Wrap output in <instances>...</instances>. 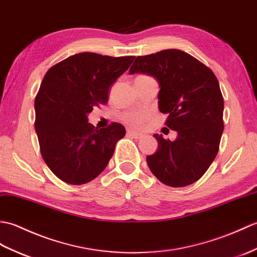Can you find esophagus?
I'll return each mask as SVG.
<instances>
[{
    "label": "esophagus",
    "mask_w": 257,
    "mask_h": 257,
    "mask_svg": "<svg viewBox=\"0 0 257 257\" xmlns=\"http://www.w3.org/2000/svg\"><path fill=\"white\" fill-rule=\"evenodd\" d=\"M127 135L132 136V138L138 139V140L142 139V138H143V136H144V134L139 133V132H136V131H132V130H128V131H127Z\"/></svg>",
    "instance_id": "34e87169"
}]
</instances>
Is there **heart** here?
Returning <instances> with one entry per match:
<instances>
[{"label":"heart","instance_id":"1","mask_svg":"<svg viewBox=\"0 0 257 257\" xmlns=\"http://www.w3.org/2000/svg\"><path fill=\"white\" fill-rule=\"evenodd\" d=\"M148 118V114L144 111H131L126 112L123 115V119L127 124L135 127H140L143 125Z\"/></svg>","mask_w":257,"mask_h":257}]
</instances>
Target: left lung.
Returning <instances> with one entry per match:
<instances>
[{
    "label": "left lung",
    "instance_id": "left-lung-1",
    "mask_svg": "<svg viewBox=\"0 0 257 257\" xmlns=\"http://www.w3.org/2000/svg\"><path fill=\"white\" fill-rule=\"evenodd\" d=\"M146 73L159 83L158 107L167 114L175 141L154 134L157 152L146 157L151 172L163 184L185 187L207 172L223 132V96L212 70L179 49L136 57L130 75Z\"/></svg>",
    "mask_w": 257,
    "mask_h": 257
}]
</instances>
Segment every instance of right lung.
<instances>
[{"instance_id":"right-lung-1","label":"right lung","mask_w":257,"mask_h":257,"mask_svg":"<svg viewBox=\"0 0 257 257\" xmlns=\"http://www.w3.org/2000/svg\"><path fill=\"white\" fill-rule=\"evenodd\" d=\"M134 58L80 53L46 72L35 98V131L44 162L60 180L87 184L109 164L125 127H94L88 114L106 103L111 84Z\"/></svg>"}]
</instances>
